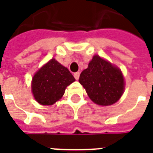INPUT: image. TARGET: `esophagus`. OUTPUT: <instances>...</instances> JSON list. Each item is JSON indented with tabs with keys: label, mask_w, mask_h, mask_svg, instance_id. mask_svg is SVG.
<instances>
[{
	"label": "esophagus",
	"mask_w": 153,
	"mask_h": 153,
	"mask_svg": "<svg viewBox=\"0 0 153 153\" xmlns=\"http://www.w3.org/2000/svg\"><path fill=\"white\" fill-rule=\"evenodd\" d=\"M79 75H80V73L79 72H76V73L74 74V76L75 78V79H79Z\"/></svg>",
	"instance_id": "obj_1"
}]
</instances>
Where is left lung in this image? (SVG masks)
<instances>
[{
  "mask_svg": "<svg viewBox=\"0 0 153 153\" xmlns=\"http://www.w3.org/2000/svg\"><path fill=\"white\" fill-rule=\"evenodd\" d=\"M79 81L92 101L102 106L115 103L124 91L121 70L99 55L93 57L87 69L80 74Z\"/></svg>",
  "mask_w": 153,
  "mask_h": 153,
  "instance_id": "obj_1",
  "label": "left lung"
}]
</instances>
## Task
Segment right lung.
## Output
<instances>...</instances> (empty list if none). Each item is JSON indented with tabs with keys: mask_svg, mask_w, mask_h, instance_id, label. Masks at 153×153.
Returning a JSON list of instances; mask_svg holds the SVG:
<instances>
[{
	"mask_svg": "<svg viewBox=\"0 0 153 153\" xmlns=\"http://www.w3.org/2000/svg\"><path fill=\"white\" fill-rule=\"evenodd\" d=\"M74 81L69 69L52 59L35 74L31 90L39 104L52 105L61 99L67 86Z\"/></svg>",
	"mask_w": 153,
	"mask_h": 153,
	"instance_id": "obj_1",
	"label": "right lung"
}]
</instances>
